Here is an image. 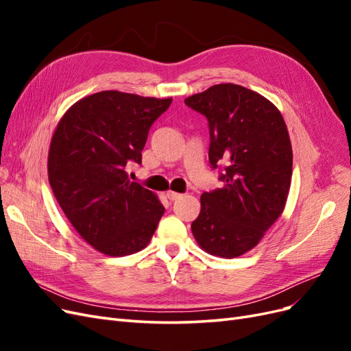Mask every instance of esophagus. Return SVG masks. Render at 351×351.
Wrapping results in <instances>:
<instances>
[{
    "label": "esophagus",
    "instance_id": "34e87169",
    "mask_svg": "<svg viewBox=\"0 0 351 351\" xmlns=\"http://www.w3.org/2000/svg\"><path fill=\"white\" fill-rule=\"evenodd\" d=\"M167 197L169 200H178L180 197H182V195L177 193V192H171V190H169V192H167Z\"/></svg>",
    "mask_w": 351,
    "mask_h": 351
}]
</instances>
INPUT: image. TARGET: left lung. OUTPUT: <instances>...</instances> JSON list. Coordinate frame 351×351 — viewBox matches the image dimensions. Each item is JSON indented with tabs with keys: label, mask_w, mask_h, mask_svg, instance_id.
Wrapping results in <instances>:
<instances>
[{
	"label": "left lung",
	"mask_w": 351,
	"mask_h": 351,
	"mask_svg": "<svg viewBox=\"0 0 351 351\" xmlns=\"http://www.w3.org/2000/svg\"><path fill=\"white\" fill-rule=\"evenodd\" d=\"M184 104L206 117L209 162L224 183L200 196L193 236L209 254L237 258L282 214L293 174L289 130L272 102L240 84H215Z\"/></svg>",
	"instance_id": "obj_1"
}]
</instances>
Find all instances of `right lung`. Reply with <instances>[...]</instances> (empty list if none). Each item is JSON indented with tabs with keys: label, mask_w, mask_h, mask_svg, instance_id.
<instances>
[{
	"label": "right lung",
	"mask_w": 351,
	"mask_h": 351,
	"mask_svg": "<svg viewBox=\"0 0 351 351\" xmlns=\"http://www.w3.org/2000/svg\"><path fill=\"white\" fill-rule=\"evenodd\" d=\"M171 102L102 90L70 107L52 136V192L79 234L108 256L145 249L164 215L156 195L130 182L125 167L142 164L151 125Z\"/></svg>",
	"instance_id": "obj_1"
}]
</instances>
